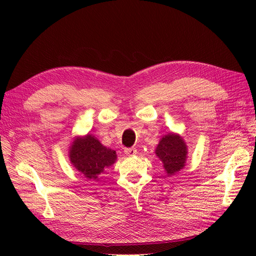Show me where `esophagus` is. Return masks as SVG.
I'll list each match as a JSON object with an SVG mask.
<instances>
[{
	"mask_svg": "<svg viewBox=\"0 0 256 256\" xmlns=\"http://www.w3.org/2000/svg\"><path fill=\"white\" fill-rule=\"evenodd\" d=\"M124 153H125V155H128V156H134V155L138 154V150L134 148H125L124 150Z\"/></svg>",
	"mask_w": 256,
	"mask_h": 256,
	"instance_id": "34e87169",
	"label": "esophagus"
}]
</instances>
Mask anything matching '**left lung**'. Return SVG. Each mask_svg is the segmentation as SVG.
<instances>
[{
    "label": "left lung",
    "instance_id": "obj_1",
    "mask_svg": "<svg viewBox=\"0 0 256 256\" xmlns=\"http://www.w3.org/2000/svg\"><path fill=\"white\" fill-rule=\"evenodd\" d=\"M187 145L178 134L170 133L162 136L155 150V154L162 162L168 176L182 170L187 160Z\"/></svg>",
    "mask_w": 256,
    "mask_h": 256
}]
</instances>
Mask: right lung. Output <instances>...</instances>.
<instances>
[{
	"mask_svg": "<svg viewBox=\"0 0 256 256\" xmlns=\"http://www.w3.org/2000/svg\"><path fill=\"white\" fill-rule=\"evenodd\" d=\"M69 158L74 167L88 179H98L106 168L116 160V150L106 148L94 135L74 138L69 150Z\"/></svg>",
	"mask_w": 256,
	"mask_h": 256,
	"instance_id": "right-lung-1",
	"label": "right lung"
}]
</instances>
